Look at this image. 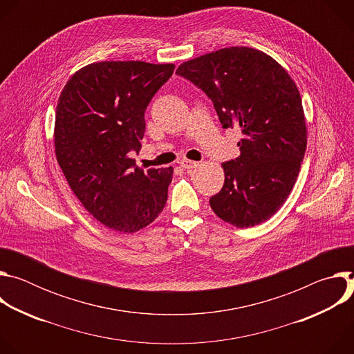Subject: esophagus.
I'll list each match as a JSON object with an SVG mask.
<instances>
[{"mask_svg":"<svg viewBox=\"0 0 354 354\" xmlns=\"http://www.w3.org/2000/svg\"><path fill=\"white\" fill-rule=\"evenodd\" d=\"M179 165H180L182 168H185V169H192V168H196V167L198 165V162L183 158V160H180V161H179Z\"/></svg>","mask_w":354,"mask_h":354,"instance_id":"esophagus-1","label":"esophagus"}]
</instances>
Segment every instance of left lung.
I'll list each match as a JSON object with an SVG mask.
<instances>
[{"label":"left lung","instance_id":"left-lung-1","mask_svg":"<svg viewBox=\"0 0 354 354\" xmlns=\"http://www.w3.org/2000/svg\"><path fill=\"white\" fill-rule=\"evenodd\" d=\"M176 73L213 100L224 129H241V156L221 164L213 212L236 228L269 220L287 200L307 148L299 91L273 57L254 47H224L182 63Z\"/></svg>","mask_w":354,"mask_h":354}]
</instances>
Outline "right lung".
Masks as SVG:
<instances>
[{"mask_svg": "<svg viewBox=\"0 0 354 354\" xmlns=\"http://www.w3.org/2000/svg\"><path fill=\"white\" fill-rule=\"evenodd\" d=\"M175 64L96 62L75 71L57 102V162L82 206L119 232H137L164 210L174 168L136 167L144 112Z\"/></svg>", "mask_w": 354, "mask_h": 354, "instance_id": "add662e5", "label": "right lung"}]
</instances>
